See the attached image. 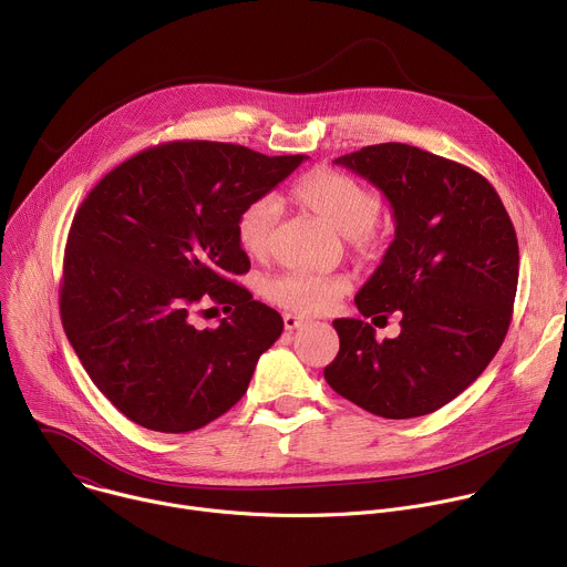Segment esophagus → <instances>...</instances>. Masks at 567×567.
<instances>
[{
    "mask_svg": "<svg viewBox=\"0 0 567 567\" xmlns=\"http://www.w3.org/2000/svg\"><path fill=\"white\" fill-rule=\"evenodd\" d=\"M282 320H285V330H298L300 326H305L307 322V318H302V316H296V313H285L282 316Z\"/></svg>",
    "mask_w": 567,
    "mask_h": 567,
    "instance_id": "esophagus-1",
    "label": "esophagus"
}]
</instances>
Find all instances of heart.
<instances>
[{"label":"heart","instance_id":"b5f03b06","mask_svg":"<svg viewBox=\"0 0 567 567\" xmlns=\"http://www.w3.org/2000/svg\"><path fill=\"white\" fill-rule=\"evenodd\" d=\"M298 206L326 219L341 230L357 254H368L374 245V224L381 213L379 195L350 175L316 168L291 186ZM278 202L258 197L241 208L235 221L237 245L247 256L262 260L274 245ZM346 274H322L289 269L265 282V298L296 313H322L350 291Z\"/></svg>","mask_w":567,"mask_h":567}]
</instances>
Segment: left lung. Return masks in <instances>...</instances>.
Returning a JSON list of instances; mask_svg holds the SVG:
<instances>
[{"mask_svg": "<svg viewBox=\"0 0 567 567\" xmlns=\"http://www.w3.org/2000/svg\"><path fill=\"white\" fill-rule=\"evenodd\" d=\"M390 202L394 239L354 302L361 316L401 311L396 339L337 318L326 381L385 420L429 415L466 390L501 350L518 287L514 224L480 173L406 143L334 158ZM374 322V320H372Z\"/></svg>", "mask_w": 567, "mask_h": 567, "instance_id": "1", "label": "left lung"}]
</instances>
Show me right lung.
<instances>
[{
    "instance_id": "right-lung-1",
    "label": "right lung",
    "mask_w": 567,
    "mask_h": 567,
    "mask_svg": "<svg viewBox=\"0 0 567 567\" xmlns=\"http://www.w3.org/2000/svg\"><path fill=\"white\" fill-rule=\"evenodd\" d=\"M302 158L217 141L158 143L107 173L75 210L62 328L90 379L134 424L197 431L247 392L282 318L233 280L251 269L235 221ZM204 301L229 313L217 329L194 326Z\"/></svg>"
}]
</instances>
